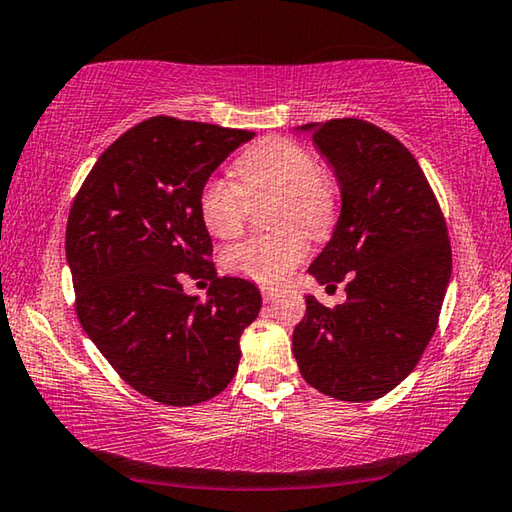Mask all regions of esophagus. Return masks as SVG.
Returning a JSON list of instances; mask_svg holds the SVG:
<instances>
[{
  "mask_svg": "<svg viewBox=\"0 0 512 512\" xmlns=\"http://www.w3.org/2000/svg\"><path fill=\"white\" fill-rule=\"evenodd\" d=\"M261 295H263L265 304H270V301H274L276 297H279V290H276V288H261Z\"/></svg>",
  "mask_w": 512,
  "mask_h": 512,
  "instance_id": "34e87169",
  "label": "esophagus"
}]
</instances>
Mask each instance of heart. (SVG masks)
<instances>
[{
	"label": "heart",
	"mask_w": 512,
	"mask_h": 512,
	"mask_svg": "<svg viewBox=\"0 0 512 512\" xmlns=\"http://www.w3.org/2000/svg\"><path fill=\"white\" fill-rule=\"evenodd\" d=\"M238 183L211 177L199 190V217L215 238L231 240L245 229L251 204L274 197L270 233L240 240L224 251L229 272L258 283H279L304 261L308 236H331L340 211V188L331 172L317 167L301 142L270 136L245 149L236 165Z\"/></svg>",
	"instance_id": "b5f03b06"
}]
</instances>
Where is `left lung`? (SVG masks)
I'll return each instance as SVG.
<instances>
[{
  "label": "left lung",
  "mask_w": 512,
  "mask_h": 512,
  "mask_svg": "<svg viewBox=\"0 0 512 512\" xmlns=\"http://www.w3.org/2000/svg\"><path fill=\"white\" fill-rule=\"evenodd\" d=\"M342 192L333 238L308 267L347 301L306 297L292 354L308 385L340 401H372L406 379L438 329L451 276L442 208L415 156L358 117L306 124Z\"/></svg>",
  "instance_id": "8db88e82"
}]
</instances>
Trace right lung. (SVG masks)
<instances>
[{
  "label": "right lung",
  "mask_w": 512,
  "mask_h": 512,
  "mask_svg": "<svg viewBox=\"0 0 512 512\" xmlns=\"http://www.w3.org/2000/svg\"><path fill=\"white\" fill-rule=\"evenodd\" d=\"M251 136L149 117L97 158L72 201L65 254L83 331L122 381L165 406L220 395L261 311L254 283L217 276L197 206L204 181ZM183 278L211 280L207 301L186 296Z\"/></svg>",
  "instance_id": "right-lung-1"
}]
</instances>
